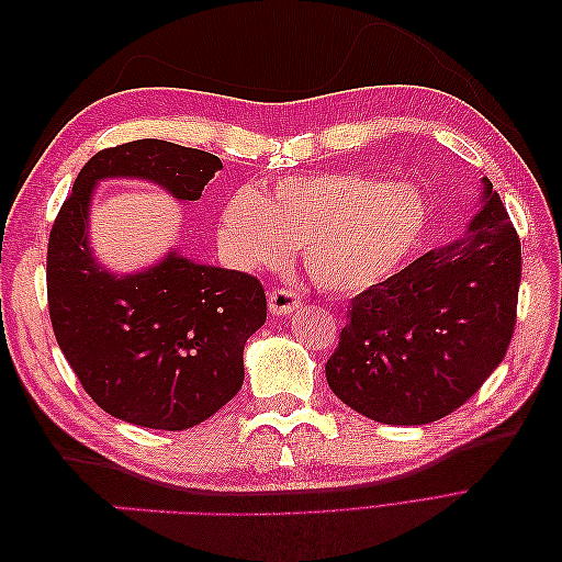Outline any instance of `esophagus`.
I'll use <instances>...</instances> for the list:
<instances>
[{
  "label": "esophagus",
  "mask_w": 562,
  "mask_h": 562,
  "mask_svg": "<svg viewBox=\"0 0 562 562\" xmlns=\"http://www.w3.org/2000/svg\"><path fill=\"white\" fill-rule=\"evenodd\" d=\"M302 297L297 291H291V288H271L269 291V312L274 316H285L300 310Z\"/></svg>",
  "instance_id": "obj_1"
}]
</instances>
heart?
Listing matches in <instances>:
<instances>
[{
    "label": "heart",
    "mask_w": 562,
    "mask_h": 562,
    "mask_svg": "<svg viewBox=\"0 0 562 562\" xmlns=\"http://www.w3.org/2000/svg\"><path fill=\"white\" fill-rule=\"evenodd\" d=\"M429 225L413 184L363 171L281 178L267 190H236L217 234L239 267H277L302 246L310 277L328 293L359 295L411 262Z\"/></svg>",
    "instance_id": "b5f03b06"
}]
</instances>
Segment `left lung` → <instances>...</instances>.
<instances>
[{
	"label": "left lung",
	"mask_w": 562,
	"mask_h": 562,
	"mask_svg": "<svg viewBox=\"0 0 562 562\" xmlns=\"http://www.w3.org/2000/svg\"><path fill=\"white\" fill-rule=\"evenodd\" d=\"M520 239L492 182L469 236L351 300L326 363L333 394L375 422L429 424L483 386L512 345Z\"/></svg>",
	"instance_id": "obj_1"
}]
</instances>
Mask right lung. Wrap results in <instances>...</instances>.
<instances>
[{
    "label": "right lung",
    "instance_id": "add662e5",
    "mask_svg": "<svg viewBox=\"0 0 562 562\" xmlns=\"http://www.w3.org/2000/svg\"><path fill=\"white\" fill-rule=\"evenodd\" d=\"M220 168L209 151L155 138L100 149L50 227V326L83 391L112 417L182 431L215 415L244 384V345L267 318V297L246 271L178 252L138 274H110L89 248L93 184L145 178L196 201Z\"/></svg>",
    "mask_w": 562,
    "mask_h": 562
}]
</instances>
